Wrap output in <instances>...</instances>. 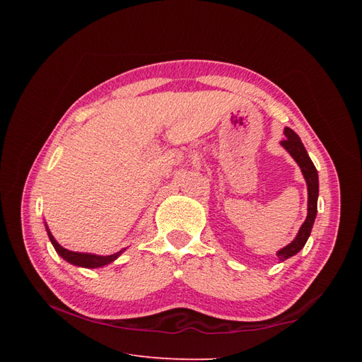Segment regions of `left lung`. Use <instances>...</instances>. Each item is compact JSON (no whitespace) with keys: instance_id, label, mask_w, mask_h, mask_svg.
<instances>
[{"instance_id":"1","label":"left lung","mask_w":362,"mask_h":362,"mask_svg":"<svg viewBox=\"0 0 362 362\" xmlns=\"http://www.w3.org/2000/svg\"><path fill=\"white\" fill-rule=\"evenodd\" d=\"M284 134H286L287 139L281 141V146L288 152L296 163H298V166L300 168L303 178L306 181V187H308V214H306L305 222L299 228V233L294 237L293 242L276 252V257L279 258V261H286L290 257L298 254L300 249H303L315 221L317 199H319V173H317L314 163L311 161L308 152H306L302 140L288 127L284 128Z\"/></svg>"}]
</instances>
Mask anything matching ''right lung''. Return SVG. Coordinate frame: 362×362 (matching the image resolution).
<instances>
[{
    "mask_svg": "<svg viewBox=\"0 0 362 362\" xmlns=\"http://www.w3.org/2000/svg\"><path fill=\"white\" fill-rule=\"evenodd\" d=\"M45 228H47V233H48V237L51 240V243H52L54 249H56L57 254L64 261H68L69 264L76 266V267H84V269L104 267V266L110 264V262H113L116 258H119L120 255H122L124 250L127 249V247H124L122 250L116 252V254H113V255H96V254H87V252H74V250H69V249H64L63 246H60L57 243V240L54 238V235L51 234L47 222H45Z\"/></svg>",
    "mask_w": 362,
    "mask_h": 362,
    "instance_id": "right-lung-1",
    "label": "right lung"
}]
</instances>
